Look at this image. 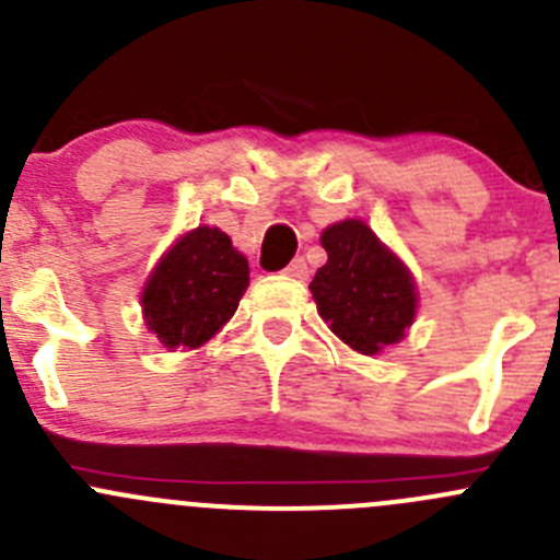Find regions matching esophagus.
<instances>
[{"label":"esophagus","mask_w":560,"mask_h":560,"mask_svg":"<svg viewBox=\"0 0 560 560\" xmlns=\"http://www.w3.org/2000/svg\"><path fill=\"white\" fill-rule=\"evenodd\" d=\"M284 273L290 276V279H301V281H303V279H306V276H308V268H306V262H303V259L298 257V259H292L290 265H287Z\"/></svg>","instance_id":"obj_1"}]
</instances>
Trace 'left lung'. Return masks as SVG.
Returning a JSON list of instances; mask_svg holds the SVG:
<instances>
[{
  "instance_id": "8db88e82",
  "label": "left lung",
  "mask_w": 560,
  "mask_h": 560,
  "mask_svg": "<svg viewBox=\"0 0 560 560\" xmlns=\"http://www.w3.org/2000/svg\"><path fill=\"white\" fill-rule=\"evenodd\" d=\"M319 243L328 262L308 290L328 328L361 355H377L405 339L418 308L407 265L361 219L336 221Z\"/></svg>"
}]
</instances>
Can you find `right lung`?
Returning <instances> with one entry per match:
<instances>
[{"label":"right lung","instance_id":"add662e5","mask_svg":"<svg viewBox=\"0 0 560 560\" xmlns=\"http://www.w3.org/2000/svg\"><path fill=\"white\" fill-rule=\"evenodd\" d=\"M248 287V259L219 226L177 237L150 270L142 314L150 334L172 352L208 345L237 312Z\"/></svg>","mask_w":560,"mask_h":560}]
</instances>
